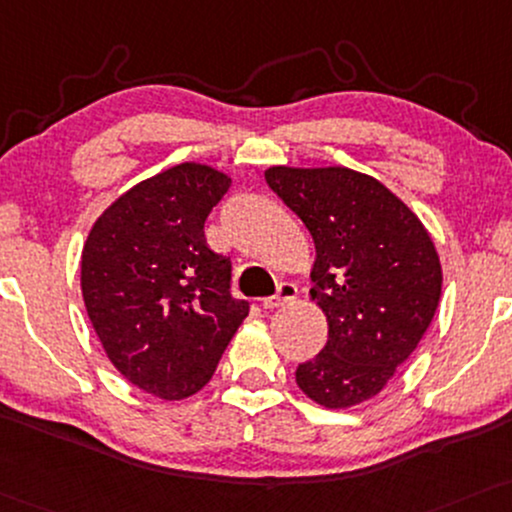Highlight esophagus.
<instances>
[{
    "mask_svg": "<svg viewBox=\"0 0 512 512\" xmlns=\"http://www.w3.org/2000/svg\"><path fill=\"white\" fill-rule=\"evenodd\" d=\"M295 298H298V286L291 281H283V283H279V291H276V295L262 300V307H267V310H276V307L293 303Z\"/></svg>",
    "mask_w": 512,
    "mask_h": 512,
    "instance_id": "esophagus-1",
    "label": "esophagus"
}]
</instances>
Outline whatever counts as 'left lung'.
Masks as SVG:
<instances>
[{"mask_svg":"<svg viewBox=\"0 0 512 512\" xmlns=\"http://www.w3.org/2000/svg\"><path fill=\"white\" fill-rule=\"evenodd\" d=\"M269 188L315 240L310 298L329 324L322 353L295 369L329 410L374 398L422 341L441 298L429 231L384 183L348 166H269Z\"/></svg>","mask_w":512,"mask_h":512,"instance_id":"left-lung-1","label":"left lung"}]
</instances>
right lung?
<instances>
[{"instance_id":"obj_1","label":"right lung","mask_w":512,"mask_h":512,"mask_svg":"<svg viewBox=\"0 0 512 512\" xmlns=\"http://www.w3.org/2000/svg\"><path fill=\"white\" fill-rule=\"evenodd\" d=\"M231 176L183 162L135 183L97 217L80 257L85 310L121 377L162 400L193 396L248 317L205 219Z\"/></svg>"}]
</instances>
